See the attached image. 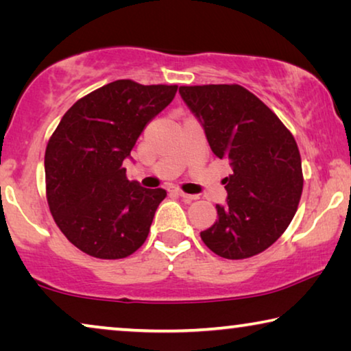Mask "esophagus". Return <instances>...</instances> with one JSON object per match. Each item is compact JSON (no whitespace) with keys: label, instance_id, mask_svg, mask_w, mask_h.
<instances>
[{"label":"esophagus","instance_id":"esophagus-1","mask_svg":"<svg viewBox=\"0 0 351 351\" xmlns=\"http://www.w3.org/2000/svg\"><path fill=\"white\" fill-rule=\"evenodd\" d=\"M169 192H170V193H173V195H178V197H181V198L187 199V201H192V199H197V198H198L197 195H189V193H184L182 190H180L178 187H169Z\"/></svg>","mask_w":351,"mask_h":351}]
</instances>
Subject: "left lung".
Instances as JSON below:
<instances>
[{"instance_id":"left-lung-1","label":"left lung","mask_w":351,"mask_h":351,"mask_svg":"<svg viewBox=\"0 0 351 351\" xmlns=\"http://www.w3.org/2000/svg\"><path fill=\"white\" fill-rule=\"evenodd\" d=\"M212 152L230 165L228 199L201 240L223 258L268 249L294 218L304 189L294 136L261 100L240 85L180 86Z\"/></svg>"}]
</instances>
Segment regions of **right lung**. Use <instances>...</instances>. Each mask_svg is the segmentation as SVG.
I'll use <instances>...</instances> for the list:
<instances>
[{
	"instance_id": "add662e5",
	"label": "right lung",
	"mask_w": 351,
	"mask_h": 351,
	"mask_svg": "<svg viewBox=\"0 0 351 351\" xmlns=\"http://www.w3.org/2000/svg\"><path fill=\"white\" fill-rule=\"evenodd\" d=\"M176 91L116 80L64 112L45 153L46 197L54 221L80 251L117 260L144 245L167 192L128 181L123 161Z\"/></svg>"
}]
</instances>
